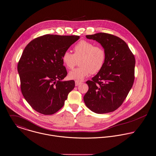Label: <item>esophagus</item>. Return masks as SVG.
I'll return each mask as SVG.
<instances>
[{"mask_svg": "<svg viewBox=\"0 0 156 156\" xmlns=\"http://www.w3.org/2000/svg\"><path fill=\"white\" fill-rule=\"evenodd\" d=\"M81 83V82H79V81H75V86H78L79 84H80Z\"/></svg>", "mask_w": 156, "mask_h": 156, "instance_id": "esophagus-1", "label": "esophagus"}]
</instances>
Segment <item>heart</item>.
<instances>
[{
  "mask_svg": "<svg viewBox=\"0 0 156 156\" xmlns=\"http://www.w3.org/2000/svg\"><path fill=\"white\" fill-rule=\"evenodd\" d=\"M73 52L66 51L62 55V62L68 69H73L79 60V67L69 73V78L81 81L90 73L96 74L103 68L106 60V52L100 46L91 41L82 40L73 47Z\"/></svg>",
  "mask_w": 156,
  "mask_h": 156,
  "instance_id": "b5f03b06",
  "label": "heart"
}]
</instances>
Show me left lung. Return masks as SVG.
Wrapping results in <instances>:
<instances>
[{"instance_id":"left-lung-1","label":"left lung","mask_w":156,"mask_h":156,"mask_svg":"<svg viewBox=\"0 0 156 156\" xmlns=\"http://www.w3.org/2000/svg\"><path fill=\"white\" fill-rule=\"evenodd\" d=\"M101 44L106 52L102 70L86 83V106L98 114L113 112L123 103L134 80L135 58L126 43L115 35L99 32L86 36Z\"/></svg>"}]
</instances>
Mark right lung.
Segmentation results:
<instances>
[{"mask_svg": "<svg viewBox=\"0 0 156 156\" xmlns=\"http://www.w3.org/2000/svg\"><path fill=\"white\" fill-rule=\"evenodd\" d=\"M80 38L78 35L47 34L25 47L17 65L22 94L37 112L49 115L61 109L73 80L62 81L67 72L62 55Z\"/></svg>", "mask_w": 156, "mask_h": 156, "instance_id": "1", "label": "right lung"}]
</instances>
